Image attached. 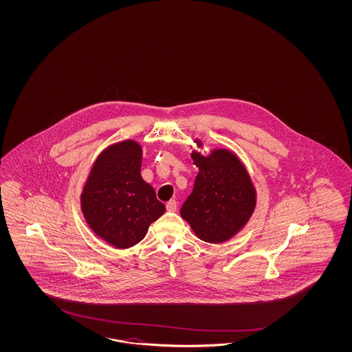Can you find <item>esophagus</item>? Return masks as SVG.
Listing matches in <instances>:
<instances>
[{"mask_svg": "<svg viewBox=\"0 0 352 352\" xmlns=\"http://www.w3.org/2000/svg\"><path fill=\"white\" fill-rule=\"evenodd\" d=\"M177 201L175 200H170V201H168V204H166V210L168 212H175L177 210Z\"/></svg>", "mask_w": 352, "mask_h": 352, "instance_id": "34e87169", "label": "esophagus"}]
</instances>
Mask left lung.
<instances>
[{"label": "left lung", "instance_id": "1", "mask_svg": "<svg viewBox=\"0 0 352 352\" xmlns=\"http://www.w3.org/2000/svg\"><path fill=\"white\" fill-rule=\"evenodd\" d=\"M203 147L200 139H195ZM199 168L182 218L203 241L221 244L239 234L254 213L256 191L241 160L230 149L215 148L206 156L192 151Z\"/></svg>", "mask_w": 352, "mask_h": 352}]
</instances>
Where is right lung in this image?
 Instances as JSON below:
<instances>
[{
    "instance_id": "1",
    "label": "right lung",
    "mask_w": 352,
    "mask_h": 352,
    "mask_svg": "<svg viewBox=\"0 0 352 352\" xmlns=\"http://www.w3.org/2000/svg\"><path fill=\"white\" fill-rule=\"evenodd\" d=\"M142 155V146L133 139L108 146L94 161L81 192L86 223L118 249L137 245L165 213L153 187L140 175Z\"/></svg>"
}]
</instances>
